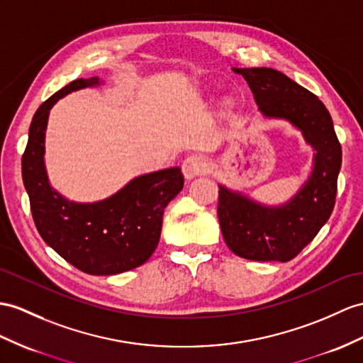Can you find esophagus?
I'll use <instances>...</instances> for the list:
<instances>
[{"instance_id":"34e87169","label":"esophagus","mask_w":363,"mask_h":363,"mask_svg":"<svg viewBox=\"0 0 363 363\" xmlns=\"http://www.w3.org/2000/svg\"><path fill=\"white\" fill-rule=\"evenodd\" d=\"M205 169H206L205 158H203L199 154L186 157V158H184L183 164H182V171H183V175H184V179H186V180L196 179L197 175H200L201 172H205Z\"/></svg>"}]
</instances>
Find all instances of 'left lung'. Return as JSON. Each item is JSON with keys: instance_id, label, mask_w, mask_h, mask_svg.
Segmentation results:
<instances>
[{"instance_id": "8db88e82", "label": "left lung", "mask_w": 363, "mask_h": 363, "mask_svg": "<svg viewBox=\"0 0 363 363\" xmlns=\"http://www.w3.org/2000/svg\"><path fill=\"white\" fill-rule=\"evenodd\" d=\"M233 70L248 82L263 117L289 121L315 151L308 180L284 205H262L220 184L217 214L228 248L248 260L288 262L328 222L342 147L328 109L314 94L276 69Z\"/></svg>"}]
</instances>
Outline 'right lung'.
I'll list each match as a JSON object with an SVG mask.
<instances>
[{
	"mask_svg": "<svg viewBox=\"0 0 363 363\" xmlns=\"http://www.w3.org/2000/svg\"><path fill=\"white\" fill-rule=\"evenodd\" d=\"M99 84V77L75 79L40 106L29 128L21 171L43 240L79 271L112 276L151 257L160 240L164 208L183 189L184 179L180 167L145 174L94 203L70 201L50 186L44 137L52 106L70 92Z\"/></svg>",
	"mask_w": 363,
	"mask_h": 363,
	"instance_id": "add662e5",
	"label": "right lung"
}]
</instances>
